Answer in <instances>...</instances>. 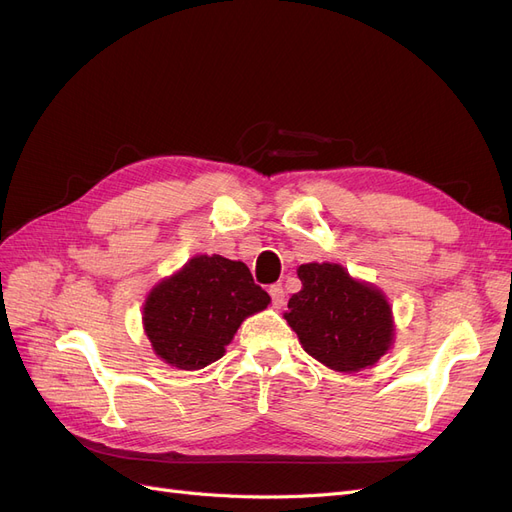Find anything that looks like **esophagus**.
Here are the masks:
<instances>
[{"instance_id":"esophagus-1","label":"esophagus","mask_w":512,"mask_h":512,"mask_svg":"<svg viewBox=\"0 0 512 512\" xmlns=\"http://www.w3.org/2000/svg\"><path fill=\"white\" fill-rule=\"evenodd\" d=\"M269 294H271V301H273V307L275 309H282L284 303H286V294H284V288L280 284H273L269 288Z\"/></svg>"}]
</instances>
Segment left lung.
<instances>
[{"mask_svg":"<svg viewBox=\"0 0 512 512\" xmlns=\"http://www.w3.org/2000/svg\"><path fill=\"white\" fill-rule=\"evenodd\" d=\"M303 288L292 294L284 318L303 350L335 371H361L380 361L393 344L395 324L384 294L356 282L335 262L299 267Z\"/></svg>","mask_w":512,"mask_h":512,"instance_id":"8db88e82","label":"left lung"}]
</instances>
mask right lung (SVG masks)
<instances>
[{
	"label": "right lung",
	"instance_id": "1",
	"mask_svg": "<svg viewBox=\"0 0 512 512\" xmlns=\"http://www.w3.org/2000/svg\"><path fill=\"white\" fill-rule=\"evenodd\" d=\"M269 303L243 262L203 254L149 292L143 327L164 363L203 369L222 359L241 322Z\"/></svg>",
	"mask_w": 512,
	"mask_h": 512
}]
</instances>
